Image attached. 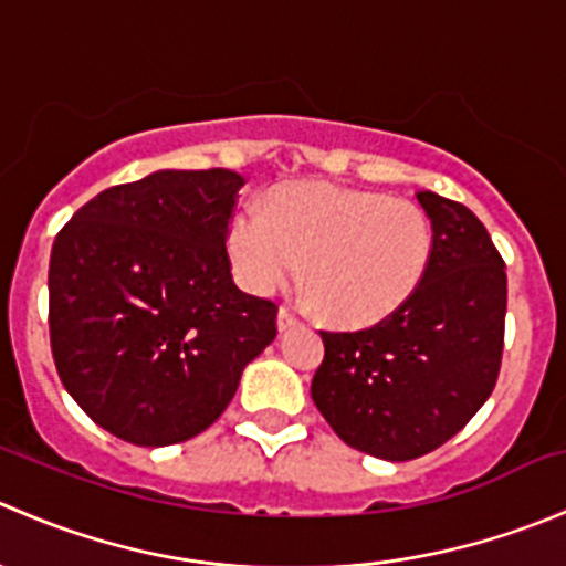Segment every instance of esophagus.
<instances>
[{
	"label": "esophagus",
	"instance_id": "esophagus-1",
	"mask_svg": "<svg viewBox=\"0 0 566 566\" xmlns=\"http://www.w3.org/2000/svg\"><path fill=\"white\" fill-rule=\"evenodd\" d=\"M276 325H279V334H287L290 328H295V325H298V317H295L290 310H279Z\"/></svg>",
	"mask_w": 566,
	"mask_h": 566
}]
</instances>
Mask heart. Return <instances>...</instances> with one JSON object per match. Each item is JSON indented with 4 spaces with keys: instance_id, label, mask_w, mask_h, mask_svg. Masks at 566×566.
Wrapping results in <instances>:
<instances>
[{
    "instance_id": "1",
    "label": "heart",
    "mask_w": 566,
    "mask_h": 566,
    "mask_svg": "<svg viewBox=\"0 0 566 566\" xmlns=\"http://www.w3.org/2000/svg\"><path fill=\"white\" fill-rule=\"evenodd\" d=\"M227 256L251 295L276 293L304 262L323 317L364 328L413 298L432 260V227L408 199L331 182H282L268 191L265 213L232 216Z\"/></svg>"
}]
</instances>
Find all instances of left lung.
Listing matches in <instances>:
<instances>
[{
  "label": "left lung",
  "mask_w": 566,
  "mask_h": 566,
  "mask_svg": "<svg viewBox=\"0 0 566 566\" xmlns=\"http://www.w3.org/2000/svg\"><path fill=\"white\" fill-rule=\"evenodd\" d=\"M432 260L413 298L364 331H319L312 399L347 447L405 462L458 436L493 391L504 350V260L482 221L432 191L416 193Z\"/></svg>",
  "instance_id": "left-lung-1"
}]
</instances>
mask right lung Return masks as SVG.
Listing matches in <instances>:
<instances>
[{
    "instance_id": "1",
    "label": "right lung",
    "mask_w": 566,
    "mask_h": 566,
    "mask_svg": "<svg viewBox=\"0 0 566 566\" xmlns=\"http://www.w3.org/2000/svg\"><path fill=\"white\" fill-rule=\"evenodd\" d=\"M241 186L232 169H158L90 199L51 247L56 373L123 441L208 430L276 339V306L235 287L224 249Z\"/></svg>"
}]
</instances>
